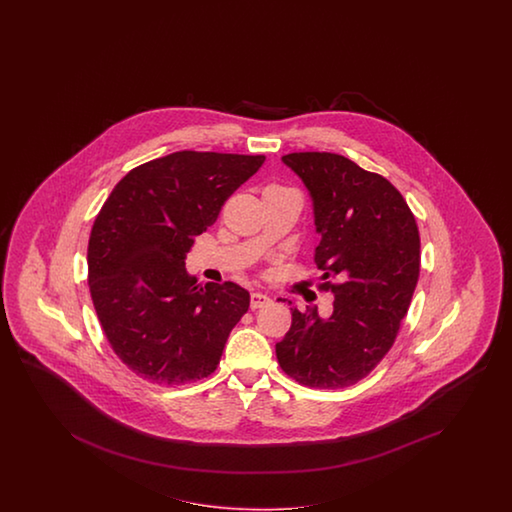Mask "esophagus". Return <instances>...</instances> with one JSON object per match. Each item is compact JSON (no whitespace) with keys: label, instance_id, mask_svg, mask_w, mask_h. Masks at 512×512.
Wrapping results in <instances>:
<instances>
[{"label":"esophagus","instance_id":"esophagus-1","mask_svg":"<svg viewBox=\"0 0 512 512\" xmlns=\"http://www.w3.org/2000/svg\"><path fill=\"white\" fill-rule=\"evenodd\" d=\"M270 296L263 295V293H251V310L263 308L266 304H270Z\"/></svg>","mask_w":512,"mask_h":512}]
</instances>
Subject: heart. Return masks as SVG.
I'll use <instances>...</instances> for the list:
<instances>
[{
	"mask_svg": "<svg viewBox=\"0 0 512 512\" xmlns=\"http://www.w3.org/2000/svg\"><path fill=\"white\" fill-rule=\"evenodd\" d=\"M272 187H278V186H270V187H266V189H272Z\"/></svg>",
	"mask_w": 512,
	"mask_h": 512,
	"instance_id": "obj_1",
	"label": "heart"
}]
</instances>
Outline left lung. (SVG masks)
I'll use <instances>...</instances> for the list:
<instances>
[{
  "label": "left lung",
  "mask_w": 512,
  "mask_h": 512,
  "mask_svg": "<svg viewBox=\"0 0 512 512\" xmlns=\"http://www.w3.org/2000/svg\"><path fill=\"white\" fill-rule=\"evenodd\" d=\"M281 159L310 191L321 234L319 289L332 291L334 310L321 319L317 308L293 306L276 357L300 385L349 387L372 372L398 336L419 281V227L387 178L343 155L295 152Z\"/></svg>",
  "instance_id": "obj_1"
}]
</instances>
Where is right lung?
I'll use <instances>...</instances> for the list:
<instances>
[{
  "instance_id": "add662e5",
  "label": "right lung",
  "mask_w": 512,
  "mask_h": 512,
  "mask_svg": "<svg viewBox=\"0 0 512 512\" xmlns=\"http://www.w3.org/2000/svg\"><path fill=\"white\" fill-rule=\"evenodd\" d=\"M264 163V155L174 152L127 172L88 244L93 308L112 351L140 379L176 387L216 372L249 293L186 272L195 236Z\"/></svg>"
}]
</instances>
